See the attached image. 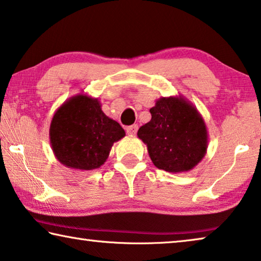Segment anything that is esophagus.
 Returning a JSON list of instances; mask_svg holds the SVG:
<instances>
[{
  "mask_svg": "<svg viewBox=\"0 0 261 261\" xmlns=\"http://www.w3.org/2000/svg\"><path fill=\"white\" fill-rule=\"evenodd\" d=\"M137 131H138V125H136V124L126 127V134L129 136H135L137 134Z\"/></svg>",
  "mask_w": 261,
  "mask_h": 261,
  "instance_id": "34e87169",
  "label": "esophagus"
}]
</instances>
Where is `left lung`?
Here are the masks:
<instances>
[{"label":"left lung","mask_w":261,"mask_h":261,"mask_svg":"<svg viewBox=\"0 0 261 261\" xmlns=\"http://www.w3.org/2000/svg\"><path fill=\"white\" fill-rule=\"evenodd\" d=\"M150 113L151 121L139 127L137 136L147 146L153 165L171 173L193 169L208 148L201 114L182 95L160 97Z\"/></svg>","instance_id":"left-lung-1"}]
</instances>
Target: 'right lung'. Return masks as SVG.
Listing matches in <instances>:
<instances>
[{
	"label": "right lung",
	"mask_w": 261,
	"mask_h": 261,
	"mask_svg": "<svg viewBox=\"0 0 261 261\" xmlns=\"http://www.w3.org/2000/svg\"><path fill=\"white\" fill-rule=\"evenodd\" d=\"M125 131L101 109L98 98L77 94L53 115L49 144L56 158L68 168L92 171L108 159L114 143Z\"/></svg>",
	"instance_id": "1"
}]
</instances>
